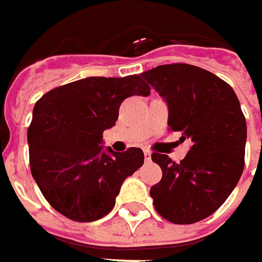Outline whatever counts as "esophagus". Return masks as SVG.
Wrapping results in <instances>:
<instances>
[{"label":"esophagus","instance_id":"esophagus-1","mask_svg":"<svg viewBox=\"0 0 262 262\" xmlns=\"http://www.w3.org/2000/svg\"><path fill=\"white\" fill-rule=\"evenodd\" d=\"M144 159H146V162H150L151 160V153L150 151H144Z\"/></svg>","mask_w":262,"mask_h":262}]
</instances>
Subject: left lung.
I'll return each mask as SVG.
<instances>
[{
  "instance_id": "8db88e82",
  "label": "left lung",
  "mask_w": 262,
  "mask_h": 262,
  "mask_svg": "<svg viewBox=\"0 0 262 262\" xmlns=\"http://www.w3.org/2000/svg\"><path fill=\"white\" fill-rule=\"evenodd\" d=\"M141 77L166 100L167 125L192 146L172 162L153 153L162 179L151 186L156 211L176 225L211 216L235 189L245 165L247 121L233 89L213 73L189 64H167Z\"/></svg>"
}]
</instances>
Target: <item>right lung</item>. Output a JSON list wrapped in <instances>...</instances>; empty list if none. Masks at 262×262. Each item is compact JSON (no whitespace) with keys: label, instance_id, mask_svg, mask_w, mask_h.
Here are the masks:
<instances>
[{"label":"right lung","instance_id":"add662e5","mask_svg":"<svg viewBox=\"0 0 262 262\" xmlns=\"http://www.w3.org/2000/svg\"><path fill=\"white\" fill-rule=\"evenodd\" d=\"M148 96L141 77H87L43 95L27 129L33 179L58 213L95 222L114 206L122 182L144 163L141 148L103 150L102 134L115 125L119 106L131 96Z\"/></svg>","mask_w":262,"mask_h":262}]
</instances>
